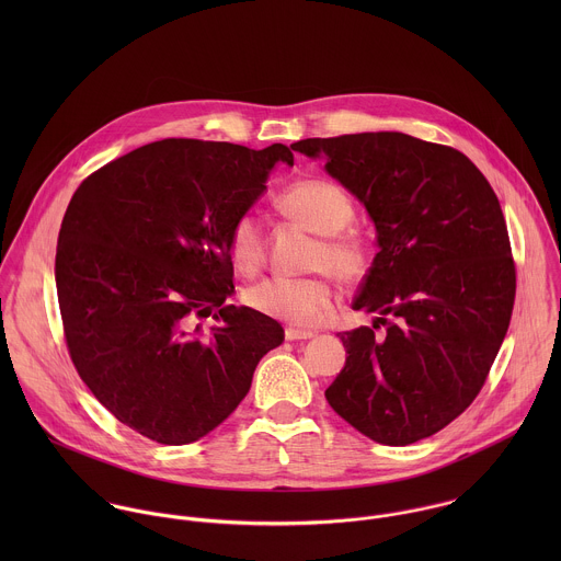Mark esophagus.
Masks as SVG:
<instances>
[{
    "label": "esophagus",
    "instance_id": "esophagus-1",
    "mask_svg": "<svg viewBox=\"0 0 561 561\" xmlns=\"http://www.w3.org/2000/svg\"><path fill=\"white\" fill-rule=\"evenodd\" d=\"M313 336H316L313 330H302V328H294V325L285 328V339L287 341H302V339H313Z\"/></svg>",
    "mask_w": 561,
    "mask_h": 561
}]
</instances>
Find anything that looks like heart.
Listing matches in <instances>:
<instances>
[{
    "instance_id": "b5f03b06",
    "label": "heart",
    "mask_w": 561,
    "mask_h": 561,
    "mask_svg": "<svg viewBox=\"0 0 561 561\" xmlns=\"http://www.w3.org/2000/svg\"><path fill=\"white\" fill-rule=\"evenodd\" d=\"M278 209L320 236L311 270L328 272L345 285L358 283L367 272V248L356 231L354 203L332 181L305 179L289 185L276 201ZM229 252L241 272L252 274L265 261L263 227L252 214H241L229 229ZM243 300L250 309L298 328L318 325L336 307V294L325 278H267L245 289Z\"/></svg>"
}]
</instances>
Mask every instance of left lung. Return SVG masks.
Wrapping results in <instances>:
<instances>
[{
	"instance_id": "1",
	"label": "left lung",
	"mask_w": 561,
	"mask_h": 561,
	"mask_svg": "<svg viewBox=\"0 0 561 561\" xmlns=\"http://www.w3.org/2000/svg\"><path fill=\"white\" fill-rule=\"evenodd\" d=\"M291 149L325 158L380 245L352 305L378 318L339 332L347 358L325 400L376 443L427 438L478 398L512 320L516 267L499 198L465 153L400 131Z\"/></svg>"
}]
</instances>
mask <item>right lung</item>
Segmentation results:
<instances>
[{"instance_id": "right-lung-1", "label": "right lung", "mask_w": 561, "mask_h": 561, "mask_svg": "<svg viewBox=\"0 0 561 561\" xmlns=\"http://www.w3.org/2000/svg\"><path fill=\"white\" fill-rule=\"evenodd\" d=\"M285 145L168 138L81 181L56 250L71 360L121 423L161 445H187L245 398L280 323L233 294L229 229L261 196ZM217 323L201 333L198 320Z\"/></svg>"}]
</instances>
